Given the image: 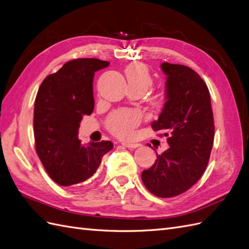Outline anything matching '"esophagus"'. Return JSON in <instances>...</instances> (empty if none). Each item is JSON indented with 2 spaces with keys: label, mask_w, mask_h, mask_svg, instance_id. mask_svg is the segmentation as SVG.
Masks as SVG:
<instances>
[{
  "label": "esophagus",
  "mask_w": 249,
  "mask_h": 249,
  "mask_svg": "<svg viewBox=\"0 0 249 249\" xmlns=\"http://www.w3.org/2000/svg\"><path fill=\"white\" fill-rule=\"evenodd\" d=\"M122 145L125 146V147H127V148H130V149H135V148H138L141 146V144L140 143H123Z\"/></svg>",
  "instance_id": "esophagus-1"
}]
</instances>
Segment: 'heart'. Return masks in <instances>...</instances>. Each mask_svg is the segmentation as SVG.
<instances>
[{
    "label": "heart",
    "mask_w": 249,
    "mask_h": 249,
    "mask_svg": "<svg viewBox=\"0 0 249 249\" xmlns=\"http://www.w3.org/2000/svg\"><path fill=\"white\" fill-rule=\"evenodd\" d=\"M129 88H137L143 92L147 91L152 85V76L148 68L141 63H132L125 69ZM154 107L158 108L162 104V100L156 98L151 101ZM140 123L139 113L128 109L117 110L107 118L106 126L108 130L120 138H129Z\"/></svg>",
    "instance_id": "obj_1"
}]
</instances>
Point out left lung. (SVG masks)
Returning a JSON list of instances; mask_svg holds the SVG:
<instances>
[{"label": "left lung", "instance_id": "8db88e82", "mask_svg": "<svg viewBox=\"0 0 249 249\" xmlns=\"http://www.w3.org/2000/svg\"><path fill=\"white\" fill-rule=\"evenodd\" d=\"M166 74V102L151 123L164 131L169 148L148 169L142 181L151 194L171 197L185 193L199 181L209 161L214 137L209 90L201 76L180 64L162 63Z\"/></svg>", "mask_w": 249, "mask_h": 249}]
</instances>
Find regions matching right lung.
Returning a JSON list of instances; mask_svg holds the SVG:
<instances>
[{
  "instance_id": "add662e5",
  "label": "right lung",
  "mask_w": 249,
  "mask_h": 249,
  "mask_svg": "<svg viewBox=\"0 0 249 249\" xmlns=\"http://www.w3.org/2000/svg\"><path fill=\"white\" fill-rule=\"evenodd\" d=\"M109 65L99 59H75L42 82L35 101L36 150L49 177L73 186L92 177L110 141L83 145L78 138L83 116L94 108V72Z\"/></svg>"
}]
</instances>
